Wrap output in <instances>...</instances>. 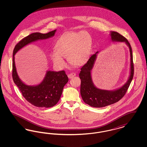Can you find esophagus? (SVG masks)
<instances>
[{"instance_id": "1", "label": "esophagus", "mask_w": 147, "mask_h": 147, "mask_svg": "<svg viewBox=\"0 0 147 147\" xmlns=\"http://www.w3.org/2000/svg\"><path fill=\"white\" fill-rule=\"evenodd\" d=\"M76 76V74L75 73H74V72H72V73H71L69 74L68 75V78H69V79H71V78L75 77Z\"/></svg>"}]
</instances>
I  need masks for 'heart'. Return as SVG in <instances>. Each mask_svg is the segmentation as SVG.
I'll use <instances>...</instances> for the list:
<instances>
[{
  "label": "heart",
  "instance_id": "heart-1",
  "mask_svg": "<svg viewBox=\"0 0 147 147\" xmlns=\"http://www.w3.org/2000/svg\"><path fill=\"white\" fill-rule=\"evenodd\" d=\"M90 36L85 31L67 32L58 39L55 51L50 53L53 62L63 67L65 65L63 58L67 57L69 62L74 65L84 63L91 49Z\"/></svg>",
  "mask_w": 147,
  "mask_h": 147
}]
</instances>
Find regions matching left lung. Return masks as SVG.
<instances>
[{"label": "left lung", "instance_id": "obj_1", "mask_svg": "<svg viewBox=\"0 0 147 147\" xmlns=\"http://www.w3.org/2000/svg\"><path fill=\"white\" fill-rule=\"evenodd\" d=\"M111 40L125 42L128 46L131 54V74L127 82L122 87L114 91L101 90L96 88L92 82L91 70L96 58L98 52L90 56L87 62L81 68L79 78L81 79L80 94L84 102L94 107H102L118 102L126 94L134 75V64L132 48L129 42L124 36L117 32L111 33Z\"/></svg>", "mask_w": 147, "mask_h": 147}]
</instances>
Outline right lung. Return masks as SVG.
Listing matches in <instances>:
<instances>
[{
  "label": "right lung",
  "mask_w": 147,
  "mask_h": 147,
  "mask_svg": "<svg viewBox=\"0 0 147 147\" xmlns=\"http://www.w3.org/2000/svg\"><path fill=\"white\" fill-rule=\"evenodd\" d=\"M56 30L47 34L35 32L24 37L15 46L13 51L12 77L14 83L21 91L22 95L28 102L38 107H51L56 105L62 94L64 85L68 82V78L64 70L48 71L41 84L32 86L23 83L18 76L14 55L23 47L38 40H43L55 35Z\"/></svg>",
  "instance_id": "right-lung-1"
}]
</instances>
